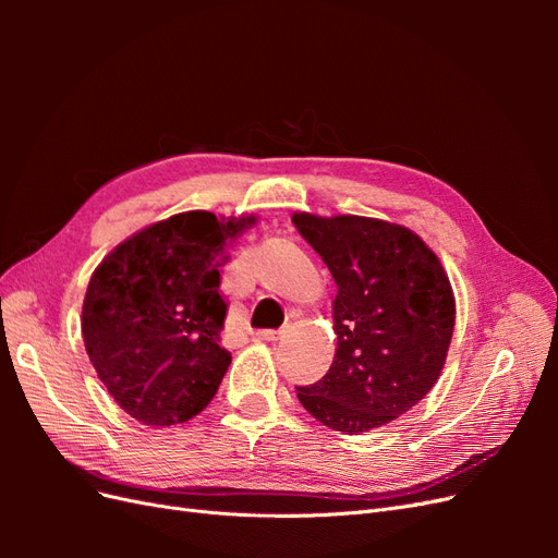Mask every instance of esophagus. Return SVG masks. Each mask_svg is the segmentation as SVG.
Returning <instances> with one entry per match:
<instances>
[{
    "mask_svg": "<svg viewBox=\"0 0 558 558\" xmlns=\"http://www.w3.org/2000/svg\"><path fill=\"white\" fill-rule=\"evenodd\" d=\"M281 335H283V330H258L256 332V337L263 342H277V340H281Z\"/></svg>",
    "mask_w": 558,
    "mask_h": 558,
    "instance_id": "34e87169",
    "label": "esophagus"
}]
</instances>
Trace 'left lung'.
Here are the masks:
<instances>
[{"mask_svg": "<svg viewBox=\"0 0 558 558\" xmlns=\"http://www.w3.org/2000/svg\"><path fill=\"white\" fill-rule=\"evenodd\" d=\"M337 283V351L324 379L295 386L320 424L361 435L398 418L442 373L456 305L449 277L412 230L365 216L293 214Z\"/></svg>", "mask_w": 558, "mask_h": 558, "instance_id": "left-lung-1", "label": "left lung"}]
</instances>
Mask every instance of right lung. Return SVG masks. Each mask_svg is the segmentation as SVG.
<instances>
[{"label": "right lung", "mask_w": 558, "mask_h": 558, "mask_svg": "<svg viewBox=\"0 0 558 558\" xmlns=\"http://www.w3.org/2000/svg\"><path fill=\"white\" fill-rule=\"evenodd\" d=\"M253 216H170L132 234L102 260L83 300L81 332L97 377L132 418L174 426L207 408L230 351L218 291L228 244Z\"/></svg>", "instance_id": "obj_1"}]
</instances>
